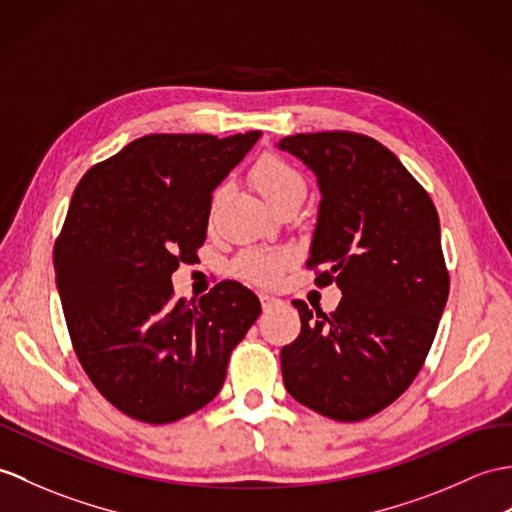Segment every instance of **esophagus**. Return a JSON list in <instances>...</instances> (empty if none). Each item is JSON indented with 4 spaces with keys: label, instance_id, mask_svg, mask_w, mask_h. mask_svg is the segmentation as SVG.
Segmentation results:
<instances>
[{
    "label": "esophagus",
    "instance_id": "esophagus-1",
    "mask_svg": "<svg viewBox=\"0 0 512 512\" xmlns=\"http://www.w3.org/2000/svg\"><path fill=\"white\" fill-rule=\"evenodd\" d=\"M259 301H261V307H264V310H270L272 305L279 303V299H275V296H270V294H259Z\"/></svg>",
    "mask_w": 512,
    "mask_h": 512
}]
</instances>
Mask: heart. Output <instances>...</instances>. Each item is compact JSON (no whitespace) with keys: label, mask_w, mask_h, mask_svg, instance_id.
<instances>
[{"label":"heart","mask_w":512,"mask_h":512,"mask_svg":"<svg viewBox=\"0 0 512 512\" xmlns=\"http://www.w3.org/2000/svg\"><path fill=\"white\" fill-rule=\"evenodd\" d=\"M251 183L257 192L264 196L272 207H277L281 200L294 194H305V181L292 163L285 161L275 152H264L253 163ZM222 196V187H218L211 196V209H216ZM292 264L290 251L283 248H244L233 259L231 270L235 277H240L255 285H275L288 266Z\"/></svg>","instance_id":"obj_1"}]
</instances>
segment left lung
I'll list each match as a JSON object with an SVG mask.
<instances>
[{"instance_id":"left-lung-1","label":"left lung","mask_w":512,"mask_h":512,"mask_svg":"<svg viewBox=\"0 0 512 512\" xmlns=\"http://www.w3.org/2000/svg\"><path fill=\"white\" fill-rule=\"evenodd\" d=\"M318 176L307 259L316 285L338 283L336 312L292 301L301 334L281 349L290 395L334 421H362L410 388L449 294L441 222L430 194L377 139L323 130L281 139Z\"/></svg>"}]
</instances>
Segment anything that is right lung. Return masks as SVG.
Segmentation results:
<instances>
[{
  "label": "right lung",
  "instance_id": "add662e5",
  "mask_svg": "<svg viewBox=\"0 0 512 512\" xmlns=\"http://www.w3.org/2000/svg\"><path fill=\"white\" fill-rule=\"evenodd\" d=\"M259 135L139 137L89 168L71 196L54 244L71 347L130 419L163 425L207 406L261 314L237 281L187 303L170 279L205 244L213 189Z\"/></svg>",
  "mask_w": 512,
  "mask_h": 512
}]
</instances>
